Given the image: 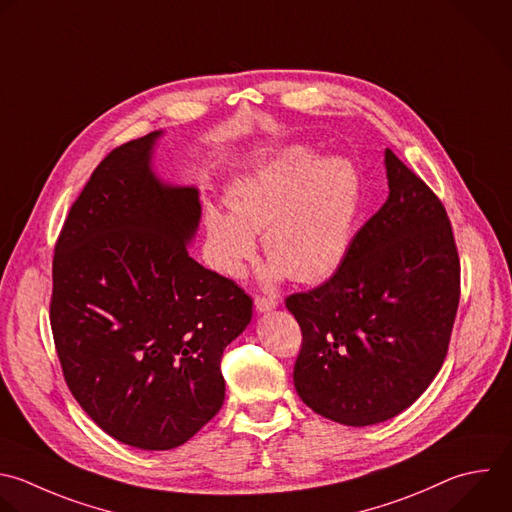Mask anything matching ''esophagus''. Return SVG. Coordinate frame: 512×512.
Listing matches in <instances>:
<instances>
[{"label":"esophagus","mask_w":512,"mask_h":512,"mask_svg":"<svg viewBox=\"0 0 512 512\" xmlns=\"http://www.w3.org/2000/svg\"><path fill=\"white\" fill-rule=\"evenodd\" d=\"M277 299L275 297H255V309L259 311V313H265V311H271V309H275L277 307Z\"/></svg>","instance_id":"1"}]
</instances>
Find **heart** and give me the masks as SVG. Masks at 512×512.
I'll use <instances>...</instances> for the list:
<instances>
[{
	"label": "heart",
	"mask_w": 512,
	"mask_h": 512,
	"mask_svg": "<svg viewBox=\"0 0 512 512\" xmlns=\"http://www.w3.org/2000/svg\"><path fill=\"white\" fill-rule=\"evenodd\" d=\"M223 211H205L209 261L239 277L257 251L255 233H265L273 259L269 279L285 275L301 283L329 279L344 265L360 207V179L344 158H323L305 146H291L227 193Z\"/></svg>",
	"instance_id": "1"
}]
</instances>
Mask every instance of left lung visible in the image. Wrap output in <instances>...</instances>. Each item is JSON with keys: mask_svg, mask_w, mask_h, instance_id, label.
<instances>
[{"mask_svg": "<svg viewBox=\"0 0 512 512\" xmlns=\"http://www.w3.org/2000/svg\"><path fill=\"white\" fill-rule=\"evenodd\" d=\"M388 199L325 283L285 299L301 327L293 384L315 414L372 426L412 406L440 372L460 299L444 205L386 148Z\"/></svg>", "mask_w": 512, "mask_h": 512, "instance_id": "left-lung-1", "label": "left lung"}]
</instances>
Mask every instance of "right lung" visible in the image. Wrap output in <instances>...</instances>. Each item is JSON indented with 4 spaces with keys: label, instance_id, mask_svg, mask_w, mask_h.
Masks as SVG:
<instances>
[{
    "label": "right lung",
    "instance_id": "1",
    "mask_svg": "<svg viewBox=\"0 0 512 512\" xmlns=\"http://www.w3.org/2000/svg\"><path fill=\"white\" fill-rule=\"evenodd\" d=\"M160 130L114 148L72 205L52 263L50 323L82 410L112 438L170 450L223 406V350L253 299L191 255L195 187L152 170Z\"/></svg>",
    "mask_w": 512,
    "mask_h": 512
}]
</instances>
